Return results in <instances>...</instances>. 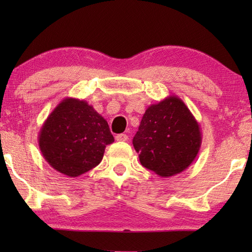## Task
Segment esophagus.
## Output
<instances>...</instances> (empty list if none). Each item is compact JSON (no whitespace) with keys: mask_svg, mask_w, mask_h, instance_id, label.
<instances>
[{"mask_svg":"<svg viewBox=\"0 0 252 252\" xmlns=\"http://www.w3.org/2000/svg\"><path fill=\"white\" fill-rule=\"evenodd\" d=\"M127 135L125 133H121V134H118L116 135V140L117 141H127Z\"/></svg>","mask_w":252,"mask_h":252,"instance_id":"1","label":"esophagus"}]
</instances>
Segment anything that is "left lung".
<instances>
[{"label": "left lung", "mask_w": 252, "mask_h": 252, "mask_svg": "<svg viewBox=\"0 0 252 252\" xmlns=\"http://www.w3.org/2000/svg\"><path fill=\"white\" fill-rule=\"evenodd\" d=\"M201 142L198 121L177 95L149 106L133 138L141 164L164 178L185 171L198 156Z\"/></svg>", "instance_id": "1"}]
</instances>
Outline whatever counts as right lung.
<instances>
[{
  "label": "right lung",
  "mask_w": 252,
  "mask_h": 252,
  "mask_svg": "<svg viewBox=\"0 0 252 252\" xmlns=\"http://www.w3.org/2000/svg\"><path fill=\"white\" fill-rule=\"evenodd\" d=\"M114 142L105 119L84 100L65 97L46 118L39 147L46 162L75 178L96 167L105 147Z\"/></svg>",
  "instance_id": "obj_1"
}]
</instances>
